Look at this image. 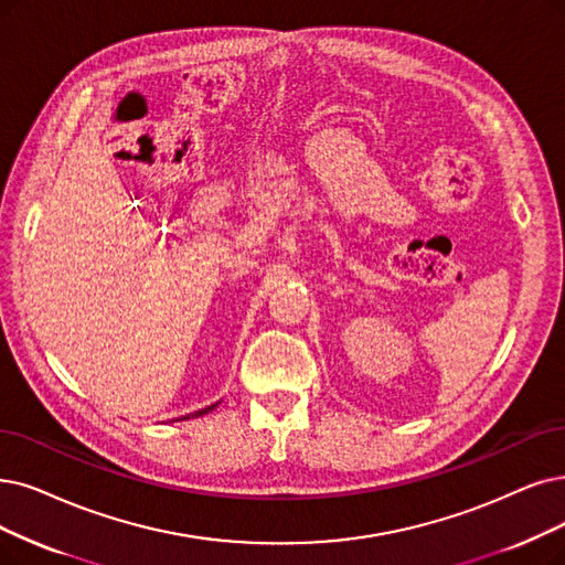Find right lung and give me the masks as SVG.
Returning <instances> with one entry per match:
<instances>
[{
	"mask_svg": "<svg viewBox=\"0 0 565 565\" xmlns=\"http://www.w3.org/2000/svg\"><path fill=\"white\" fill-rule=\"evenodd\" d=\"M215 408H217V403L209 405V408H201V411H196V413H190V415H185V417H180V419H190V417H201V415H206V413H211V411H215Z\"/></svg>",
	"mask_w": 565,
	"mask_h": 565,
	"instance_id": "add662e5",
	"label": "right lung"
}]
</instances>
